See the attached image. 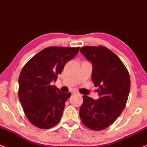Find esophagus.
I'll list each match as a JSON object with an SVG mask.
<instances>
[{
    "mask_svg": "<svg viewBox=\"0 0 147 147\" xmlns=\"http://www.w3.org/2000/svg\"><path fill=\"white\" fill-rule=\"evenodd\" d=\"M72 94H79V92L78 91H73L71 92Z\"/></svg>",
    "mask_w": 147,
    "mask_h": 147,
    "instance_id": "1",
    "label": "esophagus"
}]
</instances>
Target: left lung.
Returning a JSON list of instances; mask_svg holds the SVG:
<instances>
[{
  "label": "left lung",
  "instance_id": "left-lung-1",
  "mask_svg": "<svg viewBox=\"0 0 147 147\" xmlns=\"http://www.w3.org/2000/svg\"><path fill=\"white\" fill-rule=\"evenodd\" d=\"M80 52L93 65L92 80L100 98L84 96L80 116L84 125L102 130L115 121L125 108L130 89L129 74L115 53L104 46H86Z\"/></svg>",
  "mask_w": 147,
  "mask_h": 147
}]
</instances>
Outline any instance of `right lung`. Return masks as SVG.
I'll list each match as a JSON object with an SVG mask.
<instances>
[{
	"label": "right lung",
	"instance_id": "1",
	"mask_svg": "<svg viewBox=\"0 0 147 147\" xmlns=\"http://www.w3.org/2000/svg\"><path fill=\"white\" fill-rule=\"evenodd\" d=\"M80 47H49L31 58L19 78V98L27 119L36 127L49 129L61 120L71 93H63L51 82H56L65 63Z\"/></svg>",
	"mask_w": 147,
	"mask_h": 147
}]
</instances>
